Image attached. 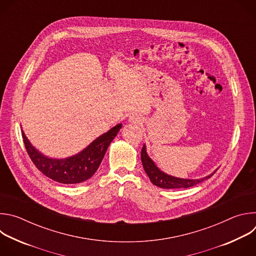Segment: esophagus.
Here are the masks:
<instances>
[{
  "mask_svg": "<svg viewBox=\"0 0 256 256\" xmlns=\"http://www.w3.org/2000/svg\"><path fill=\"white\" fill-rule=\"evenodd\" d=\"M128 120H130L132 124H142V118H140V116H138V114H132L128 118Z\"/></svg>",
  "mask_w": 256,
  "mask_h": 256,
  "instance_id": "1",
  "label": "esophagus"
}]
</instances>
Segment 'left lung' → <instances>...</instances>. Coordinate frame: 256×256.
Segmentation results:
<instances>
[{"label":"left lung","mask_w":256,"mask_h":256,"mask_svg":"<svg viewBox=\"0 0 256 256\" xmlns=\"http://www.w3.org/2000/svg\"><path fill=\"white\" fill-rule=\"evenodd\" d=\"M140 159H142V167H144L146 173H147V175L149 176L152 184L161 188L169 190V188H192V186H194L200 184V182H202L204 180L212 177L216 172L214 171L212 174H210L204 178H200V179H181V178L170 176L168 174H165L161 170H159L158 167L155 165V163L149 158V156L147 155V152H146L144 144V147L140 152Z\"/></svg>","instance_id":"1"}]
</instances>
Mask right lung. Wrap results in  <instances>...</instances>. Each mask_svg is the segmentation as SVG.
Masks as SVG:
<instances>
[{
  "label": "right lung",
  "instance_id": "obj_1",
  "mask_svg": "<svg viewBox=\"0 0 256 256\" xmlns=\"http://www.w3.org/2000/svg\"><path fill=\"white\" fill-rule=\"evenodd\" d=\"M120 128L122 124L116 126L97 138L81 153L66 159L48 158L32 147L23 132L22 138L31 161L42 174L60 184H80L93 176L106 153L109 144L116 138Z\"/></svg>",
  "mask_w": 256,
  "mask_h": 256
}]
</instances>
